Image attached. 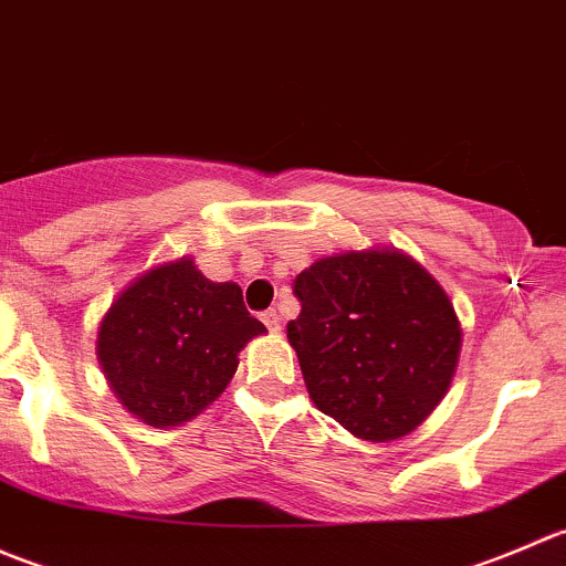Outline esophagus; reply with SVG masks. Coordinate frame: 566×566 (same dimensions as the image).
Returning a JSON list of instances; mask_svg holds the SVG:
<instances>
[{
  "label": "esophagus",
  "mask_w": 566,
  "mask_h": 566,
  "mask_svg": "<svg viewBox=\"0 0 566 566\" xmlns=\"http://www.w3.org/2000/svg\"><path fill=\"white\" fill-rule=\"evenodd\" d=\"M262 323L268 325V331H271V334H279V331H282V317H279L276 310L262 312Z\"/></svg>",
  "instance_id": "obj_1"
}]
</instances>
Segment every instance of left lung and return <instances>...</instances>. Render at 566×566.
<instances>
[{
    "label": "left lung",
    "instance_id": "left-lung-1",
    "mask_svg": "<svg viewBox=\"0 0 566 566\" xmlns=\"http://www.w3.org/2000/svg\"><path fill=\"white\" fill-rule=\"evenodd\" d=\"M287 325L312 402L361 441L410 436L441 405L462 328L447 290L413 256L361 249L319 256L295 279Z\"/></svg>",
    "mask_w": 566,
    "mask_h": 566
}]
</instances>
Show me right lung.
<instances>
[{
  "instance_id": "obj_1",
  "label": "right lung",
  "mask_w": 566,
  "mask_h": 566,
  "mask_svg": "<svg viewBox=\"0 0 566 566\" xmlns=\"http://www.w3.org/2000/svg\"><path fill=\"white\" fill-rule=\"evenodd\" d=\"M262 334L235 282H210L180 256L147 268L112 301L95 356L130 416L172 430L221 397L238 353Z\"/></svg>"
}]
</instances>
